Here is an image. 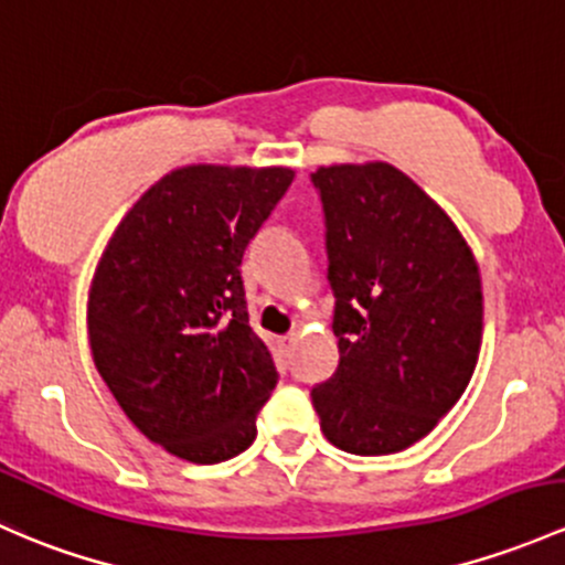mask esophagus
Listing matches in <instances>:
<instances>
[{
	"label": "esophagus",
	"instance_id": "obj_1",
	"mask_svg": "<svg viewBox=\"0 0 565 565\" xmlns=\"http://www.w3.org/2000/svg\"><path fill=\"white\" fill-rule=\"evenodd\" d=\"M292 349H295V335H281V338H278V354H281L284 360H287L289 354H292Z\"/></svg>",
	"mask_w": 565,
	"mask_h": 565
}]
</instances>
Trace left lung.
<instances>
[{"instance_id":"obj_1","label":"left lung","mask_w":565,"mask_h":565,"mask_svg":"<svg viewBox=\"0 0 565 565\" xmlns=\"http://www.w3.org/2000/svg\"><path fill=\"white\" fill-rule=\"evenodd\" d=\"M328 227L338 367L311 390L324 438L392 455L460 401L482 347V278L441 205L387 162L311 175Z\"/></svg>"}]
</instances>
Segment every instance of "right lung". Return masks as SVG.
Listing matches in <instances>:
<instances>
[{
    "instance_id": "obj_1",
    "label": "right lung",
    "mask_w": 565,
    "mask_h": 565,
    "mask_svg": "<svg viewBox=\"0 0 565 565\" xmlns=\"http://www.w3.org/2000/svg\"><path fill=\"white\" fill-rule=\"evenodd\" d=\"M292 178L178 168L129 207L94 270V365L142 436L181 460L211 466L257 438L278 373L248 324L241 259Z\"/></svg>"
}]
</instances>
